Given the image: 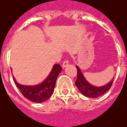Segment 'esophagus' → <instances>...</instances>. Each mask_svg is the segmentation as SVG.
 Listing matches in <instances>:
<instances>
[{
  "mask_svg": "<svg viewBox=\"0 0 127 127\" xmlns=\"http://www.w3.org/2000/svg\"><path fill=\"white\" fill-rule=\"evenodd\" d=\"M68 64H69V61H68V60H65V61L63 63V64H62V65H63V67L64 68V67H66Z\"/></svg>",
  "mask_w": 127,
  "mask_h": 127,
  "instance_id": "1",
  "label": "esophagus"
}]
</instances>
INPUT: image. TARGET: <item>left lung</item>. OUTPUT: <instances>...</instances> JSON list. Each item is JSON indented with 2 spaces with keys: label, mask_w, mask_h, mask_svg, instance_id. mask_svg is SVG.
Wrapping results in <instances>:
<instances>
[{
  "label": "left lung",
  "mask_w": 127,
  "mask_h": 127,
  "mask_svg": "<svg viewBox=\"0 0 127 127\" xmlns=\"http://www.w3.org/2000/svg\"><path fill=\"white\" fill-rule=\"evenodd\" d=\"M76 68H77V80L75 81V86L80 91V93L86 96L91 97V98L98 97L105 93L111 88L113 83V80L111 82H109L108 84H107L106 85H104L103 86H99V87L94 86L91 85L86 80L79 66H76Z\"/></svg>",
  "instance_id": "obj_1"
}]
</instances>
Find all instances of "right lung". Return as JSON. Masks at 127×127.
Returning a JSON list of instances; mask_svg holds the SVG:
<instances>
[{
  "instance_id": "1",
  "label": "right lung",
  "mask_w": 127,
  "mask_h": 127,
  "mask_svg": "<svg viewBox=\"0 0 127 127\" xmlns=\"http://www.w3.org/2000/svg\"><path fill=\"white\" fill-rule=\"evenodd\" d=\"M62 71L60 64H56L45 80L36 86H24L18 84L14 78L15 84L23 95L29 101L34 103H42L50 98L54 93L58 75Z\"/></svg>"
}]
</instances>
